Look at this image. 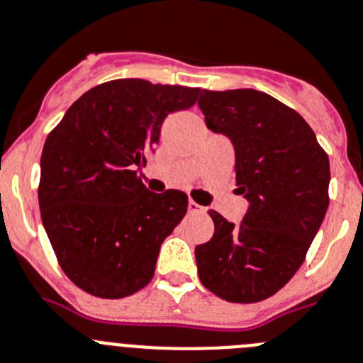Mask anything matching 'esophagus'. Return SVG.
I'll return each instance as SVG.
<instances>
[{"label":"esophagus","mask_w":363,"mask_h":363,"mask_svg":"<svg viewBox=\"0 0 363 363\" xmlns=\"http://www.w3.org/2000/svg\"><path fill=\"white\" fill-rule=\"evenodd\" d=\"M187 211L191 212V214H198V212H205V207H201V205H198V203H196V201L189 199Z\"/></svg>","instance_id":"esophagus-1"}]
</instances>
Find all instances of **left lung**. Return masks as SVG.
<instances>
[{"label": "left lung", "mask_w": 363, "mask_h": 363, "mask_svg": "<svg viewBox=\"0 0 363 363\" xmlns=\"http://www.w3.org/2000/svg\"><path fill=\"white\" fill-rule=\"evenodd\" d=\"M205 124L227 136L238 192L248 201L241 223L211 211L214 235L196 247L199 281L228 302L277 294L304 262L329 198V158L295 109L257 89H203Z\"/></svg>", "instance_id": "8db88e82"}]
</instances>
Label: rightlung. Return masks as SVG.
<instances>
[{
	"instance_id": "1",
	"label": "right lung",
	"mask_w": 363,
	"mask_h": 363,
	"mask_svg": "<svg viewBox=\"0 0 363 363\" xmlns=\"http://www.w3.org/2000/svg\"><path fill=\"white\" fill-rule=\"evenodd\" d=\"M199 88L118 79L86 91L41 155L43 227L81 290L122 298L155 274L162 242L187 212V194H156L138 172L165 116L194 106Z\"/></svg>"
}]
</instances>
